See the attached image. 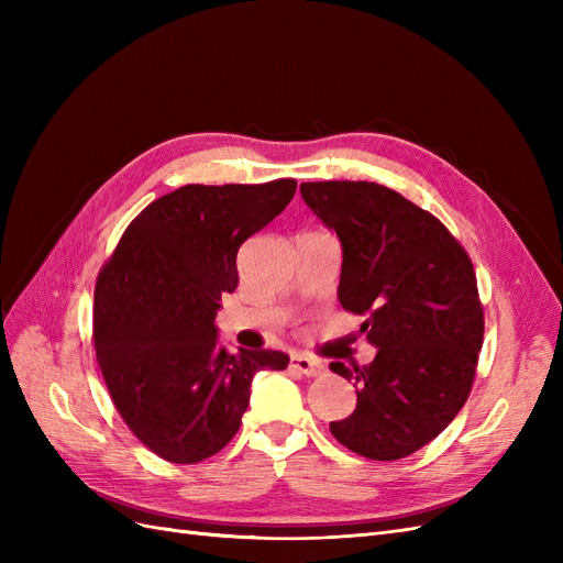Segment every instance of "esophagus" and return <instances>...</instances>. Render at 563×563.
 <instances>
[{
    "mask_svg": "<svg viewBox=\"0 0 563 563\" xmlns=\"http://www.w3.org/2000/svg\"><path fill=\"white\" fill-rule=\"evenodd\" d=\"M291 368L300 371L302 376H308V378H317V376H321L323 371H327V366H323L321 362L308 360V356H302V354H296V356H294V360H291Z\"/></svg>",
    "mask_w": 563,
    "mask_h": 563,
    "instance_id": "1",
    "label": "esophagus"
}]
</instances>
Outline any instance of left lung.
Segmentation results:
<instances>
[{"instance_id": "left-lung-1", "label": "left lung", "mask_w": 563, "mask_h": 563, "mask_svg": "<svg viewBox=\"0 0 563 563\" xmlns=\"http://www.w3.org/2000/svg\"><path fill=\"white\" fill-rule=\"evenodd\" d=\"M300 195L343 249L338 300L368 314L366 366L331 362L356 387V408L331 434L371 460H399L446 430L467 401L484 343L470 255L439 220L366 180L300 183Z\"/></svg>"}]
</instances>
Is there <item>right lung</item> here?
<instances>
[{"instance_id": "obj_1", "label": "right lung", "mask_w": 563, "mask_h": 563, "mask_svg": "<svg viewBox=\"0 0 563 563\" xmlns=\"http://www.w3.org/2000/svg\"><path fill=\"white\" fill-rule=\"evenodd\" d=\"M296 180L185 185L150 203L100 269L93 345L129 430L168 463H199L230 444L258 371H284L277 350L218 345L220 296L236 251L296 195Z\"/></svg>"}]
</instances>
